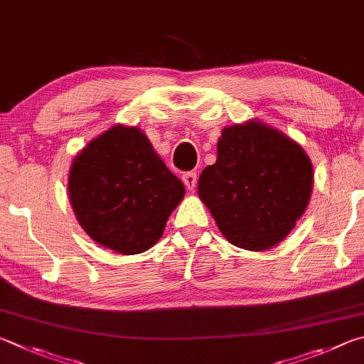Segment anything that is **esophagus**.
Masks as SVG:
<instances>
[{
	"mask_svg": "<svg viewBox=\"0 0 364 364\" xmlns=\"http://www.w3.org/2000/svg\"><path fill=\"white\" fill-rule=\"evenodd\" d=\"M182 181H183V186L187 187V190L193 192V190L196 188V172H193V171L186 172V174L182 176Z\"/></svg>",
	"mask_w": 364,
	"mask_h": 364,
	"instance_id": "obj_1",
	"label": "esophagus"
}]
</instances>
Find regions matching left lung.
Segmentation results:
<instances>
[{"label":"left lung","mask_w":364,"mask_h":364,"mask_svg":"<svg viewBox=\"0 0 364 364\" xmlns=\"http://www.w3.org/2000/svg\"><path fill=\"white\" fill-rule=\"evenodd\" d=\"M311 187L314 168L302 146L251 119L224 127L218 159L200 176L198 195L232 245L264 251L294 228Z\"/></svg>","instance_id":"8db88e82"}]
</instances>
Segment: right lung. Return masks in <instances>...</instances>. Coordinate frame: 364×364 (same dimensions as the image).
I'll return each mask as SVG.
<instances>
[{
	"label": "right lung",
	"mask_w": 364,
	"mask_h": 364,
	"mask_svg": "<svg viewBox=\"0 0 364 364\" xmlns=\"http://www.w3.org/2000/svg\"><path fill=\"white\" fill-rule=\"evenodd\" d=\"M68 196L95 243L140 254L156 243L186 187L166 168L139 127L117 124L91 140L72 163Z\"/></svg>",
	"instance_id": "add662e5"
}]
</instances>
